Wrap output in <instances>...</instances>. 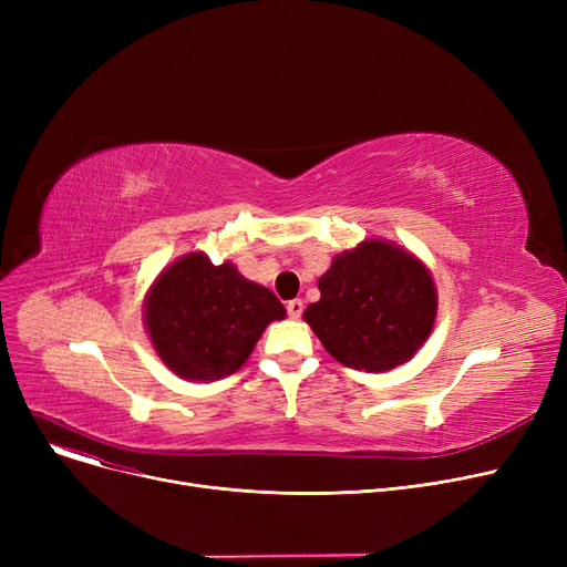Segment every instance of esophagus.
<instances>
[{
    "instance_id": "esophagus-1",
    "label": "esophagus",
    "mask_w": 567,
    "mask_h": 567,
    "mask_svg": "<svg viewBox=\"0 0 567 567\" xmlns=\"http://www.w3.org/2000/svg\"><path fill=\"white\" fill-rule=\"evenodd\" d=\"M287 315H289L291 319H299V317L303 315V301H301V299L289 301V303H287Z\"/></svg>"
}]
</instances>
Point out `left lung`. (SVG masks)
Wrapping results in <instances>:
<instances>
[{"label":"left lung","instance_id":"8db88e82","mask_svg":"<svg viewBox=\"0 0 567 567\" xmlns=\"http://www.w3.org/2000/svg\"><path fill=\"white\" fill-rule=\"evenodd\" d=\"M319 291L321 299L303 317L326 351L347 368L391 370L406 363L432 331V276L393 244L363 241L338 255L319 278Z\"/></svg>","mask_w":567,"mask_h":567}]
</instances>
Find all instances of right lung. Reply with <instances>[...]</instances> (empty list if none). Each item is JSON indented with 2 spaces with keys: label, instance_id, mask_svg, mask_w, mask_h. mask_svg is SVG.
<instances>
[{
  "label": "right lung",
  "instance_id": "right-lung-1",
  "mask_svg": "<svg viewBox=\"0 0 567 567\" xmlns=\"http://www.w3.org/2000/svg\"><path fill=\"white\" fill-rule=\"evenodd\" d=\"M285 306L271 289L246 280L225 261L186 255L161 274L146 296L144 321L163 363L184 379L214 381L246 363L259 336Z\"/></svg>",
  "mask_w": 567,
  "mask_h": 567
}]
</instances>
